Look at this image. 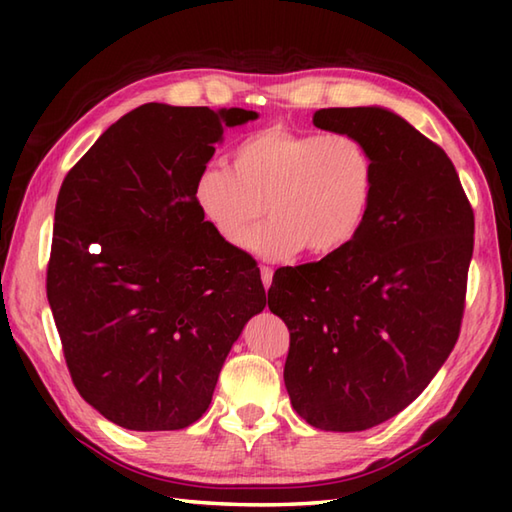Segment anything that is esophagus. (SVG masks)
<instances>
[{
    "label": "esophagus",
    "mask_w": 512,
    "mask_h": 512,
    "mask_svg": "<svg viewBox=\"0 0 512 512\" xmlns=\"http://www.w3.org/2000/svg\"><path fill=\"white\" fill-rule=\"evenodd\" d=\"M262 284L266 290L270 288V284H273V268L270 266H262Z\"/></svg>",
    "instance_id": "obj_1"
}]
</instances>
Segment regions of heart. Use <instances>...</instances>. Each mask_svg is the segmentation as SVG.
<instances>
[{
    "label": "heart",
    "mask_w": 512,
    "mask_h": 512,
    "mask_svg": "<svg viewBox=\"0 0 512 512\" xmlns=\"http://www.w3.org/2000/svg\"><path fill=\"white\" fill-rule=\"evenodd\" d=\"M376 165L352 134H301L273 125L244 136L231 169L204 167L193 184L202 220L228 244L268 210L274 220L244 240L264 259H290L303 248L332 255L361 233L372 209Z\"/></svg>",
    "instance_id": "obj_1"
}]
</instances>
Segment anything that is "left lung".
Returning a JSON list of instances; mask_svg holds the SVG:
<instances>
[{
  "label": "left lung",
  "mask_w": 512,
  "mask_h": 512,
  "mask_svg": "<svg viewBox=\"0 0 512 512\" xmlns=\"http://www.w3.org/2000/svg\"><path fill=\"white\" fill-rule=\"evenodd\" d=\"M312 123L363 140L376 165L367 220L321 262L279 268L290 402L323 431H363L416 400L458 343L475 217L451 158L383 107H328Z\"/></svg>",
  "instance_id": "8db88e82"
}]
</instances>
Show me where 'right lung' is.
I'll return each mask as SVG.
<instances>
[{
    "mask_svg": "<svg viewBox=\"0 0 512 512\" xmlns=\"http://www.w3.org/2000/svg\"><path fill=\"white\" fill-rule=\"evenodd\" d=\"M255 118L145 103L61 184L48 303L76 391L118 427L200 420L237 336L266 306L255 259L217 237L193 202L224 129Z\"/></svg>",
    "mask_w": 512,
    "mask_h": 512,
    "instance_id": "1",
    "label": "right lung"
}]
</instances>
